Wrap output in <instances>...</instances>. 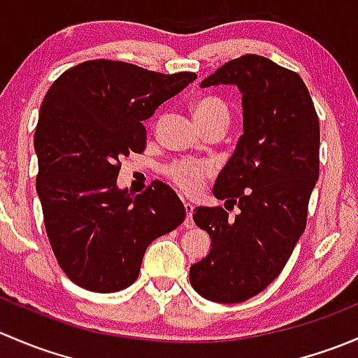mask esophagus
<instances>
[{
	"instance_id": "1",
	"label": "esophagus",
	"mask_w": 358,
	"mask_h": 358,
	"mask_svg": "<svg viewBox=\"0 0 358 358\" xmlns=\"http://www.w3.org/2000/svg\"><path fill=\"white\" fill-rule=\"evenodd\" d=\"M183 208H185V222H183V225L187 227V229H190V227H194V220H192V213H194V206L190 204V202H185L183 204Z\"/></svg>"
}]
</instances>
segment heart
<instances>
[{"label":"heart","instance_id":"1","mask_svg":"<svg viewBox=\"0 0 358 358\" xmlns=\"http://www.w3.org/2000/svg\"><path fill=\"white\" fill-rule=\"evenodd\" d=\"M194 115L202 129L208 126H229L230 109L220 96L206 95L194 103ZM168 178L185 194L199 192L206 180L213 175V166L202 161H175L166 166Z\"/></svg>","mask_w":358,"mask_h":358}]
</instances>
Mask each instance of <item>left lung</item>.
Listing matches in <instances>:
<instances>
[{"instance_id": "obj_1", "label": "left lung", "mask_w": 358, "mask_h": 358, "mask_svg": "<svg viewBox=\"0 0 358 358\" xmlns=\"http://www.w3.org/2000/svg\"><path fill=\"white\" fill-rule=\"evenodd\" d=\"M216 85L243 93L244 133L213 187L216 199L239 213L229 218L222 206L194 209L211 249L189 277L202 298L241 303L277 279L305 232L319 178L320 128L303 79L265 57L230 60L201 88Z\"/></svg>"}]
</instances>
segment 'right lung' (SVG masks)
<instances>
[{
    "label": "right lung",
    "instance_id": "obj_1",
    "mask_svg": "<svg viewBox=\"0 0 358 358\" xmlns=\"http://www.w3.org/2000/svg\"><path fill=\"white\" fill-rule=\"evenodd\" d=\"M196 78L99 59L50 86L34 135L36 190L50 246L78 286L93 292L131 286L149 244L185 218L168 185L152 183L133 196L115 180L122 157L145 150L143 121Z\"/></svg>",
    "mask_w": 358,
    "mask_h": 358
}]
</instances>
